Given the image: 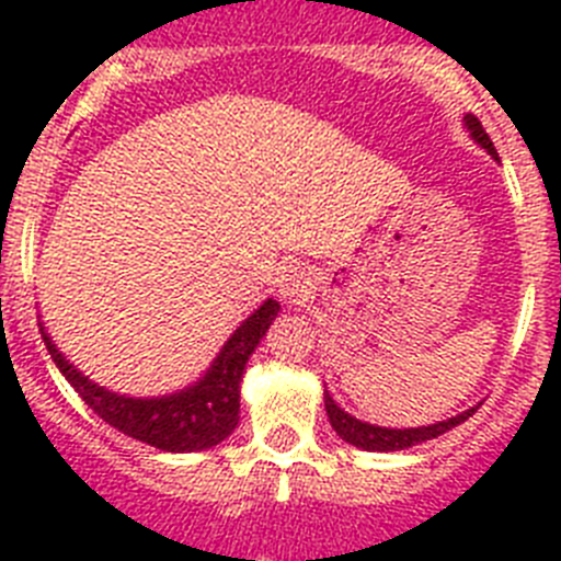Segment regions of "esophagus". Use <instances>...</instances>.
<instances>
[{"label":"esophagus","mask_w":561,"mask_h":561,"mask_svg":"<svg viewBox=\"0 0 561 561\" xmlns=\"http://www.w3.org/2000/svg\"><path fill=\"white\" fill-rule=\"evenodd\" d=\"M311 289H314V284H311L309 272H306L304 266H289V270H284V275H280V295H284L289 304H304L306 297L311 295Z\"/></svg>","instance_id":"1"}]
</instances>
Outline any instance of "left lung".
<instances>
[{
	"label": "left lung",
	"mask_w": 561,
	"mask_h": 561,
	"mask_svg": "<svg viewBox=\"0 0 561 561\" xmlns=\"http://www.w3.org/2000/svg\"><path fill=\"white\" fill-rule=\"evenodd\" d=\"M463 123L466 128H469V134L474 137V142H480V146L492 153V157H497L494 142L489 140V134H485V128L480 126L478 117H474V114H466ZM474 410L478 408L466 410V413L460 415H453V419L447 421H438V424H430V427L388 430V427H376V424H365V421L348 415L342 408H336V401L331 399L329 390H325V413H329L331 427L336 430V435H340L342 440H348V444H354V447L359 449H368V453H396V449H408V447H415V444H424V440L438 438V435L449 433L453 427L463 424Z\"/></svg>",
	"instance_id": "8db88e82"
}]
</instances>
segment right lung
<instances>
[{"label": "right lung", "mask_w": 561, "mask_h": 561, "mask_svg": "<svg viewBox=\"0 0 561 561\" xmlns=\"http://www.w3.org/2000/svg\"><path fill=\"white\" fill-rule=\"evenodd\" d=\"M280 306L275 300H264V306L252 311L236 334L225 342L221 354L213 359L207 374L196 385L180 393L160 396V399H131V396L112 393L98 388L78 368H72L67 356L53 345L44 325L38 323L49 356L58 365L76 393L87 401L92 413L101 415L108 427L121 430L128 438L162 449V453H199L210 449L227 438L238 424V401H241V376L247 359L257 348L261 336L272 325Z\"/></svg>", "instance_id": "1"}]
</instances>
